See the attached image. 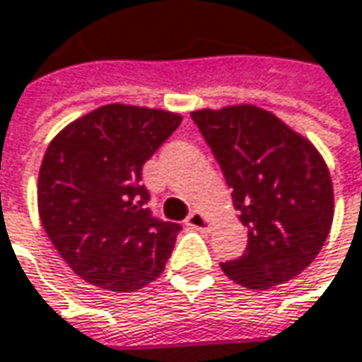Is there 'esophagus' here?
Here are the masks:
<instances>
[{
    "label": "esophagus",
    "instance_id": "esophagus-1",
    "mask_svg": "<svg viewBox=\"0 0 362 362\" xmlns=\"http://www.w3.org/2000/svg\"><path fill=\"white\" fill-rule=\"evenodd\" d=\"M186 225L190 227V229H199V231H209L211 229V219L201 213V211H192L188 217H186Z\"/></svg>",
    "mask_w": 362,
    "mask_h": 362
}]
</instances>
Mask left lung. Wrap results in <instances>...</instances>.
<instances>
[{"label": "left lung", "instance_id": "8db88e82", "mask_svg": "<svg viewBox=\"0 0 362 362\" xmlns=\"http://www.w3.org/2000/svg\"><path fill=\"white\" fill-rule=\"evenodd\" d=\"M233 188V206L247 227L244 256L223 262L238 285H283L320 254L334 219L328 165L308 139L252 104L192 112Z\"/></svg>", "mask_w": 362, "mask_h": 362}]
</instances>
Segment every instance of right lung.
<instances>
[{
	"label": "right lung",
	"instance_id": "right-lung-1",
	"mask_svg": "<svg viewBox=\"0 0 362 362\" xmlns=\"http://www.w3.org/2000/svg\"><path fill=\"white\" fill-rule=\"evenodd\" d=\"M180 122L168 110L106 104L49 143L38 215L54 250L90 285L131 293L163 272L182 227L151 215L141 170Z\"/></svg>",
	"mask_w": 362,
	"mask_h": 362
}]
</instances>
